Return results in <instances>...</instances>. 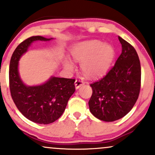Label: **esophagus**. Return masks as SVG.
Segmentation results:
<instances>
[{
  "label": "esophagus",
  "mask_w": 155,
  "mask_h": 155,
  "mask_svg": "<svg viewBox=\"0 0 155 155\" xmlns=\"http://www.w3.org/2000/svg\"><path fill=\"white\" fill-rule=\"evenodd\" d=\"M84 84V82L82 81L81 79H76V81H75V87H76V89H79L80 87L83 86V85Z\"/></svg>",
  "instance_id": "esophagus-1"
}]
</instances>
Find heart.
<instances>
[{"label": "heart", "instance_id": "heart-1", "mask_svg": "<svg viewBox=\"0 0 155 155\" xmlns=\"http://www.w3.org/2000/svg\"><path fill=\"white\" fill-rule=\"evenodd\" d=\"M114 49L110 44L100 41L90 40L75 44L71 49L73 60L81 63V68L86 75L97 77L104 75L114 58ZM65 67L73 70L74 65L70 60H63Z\"/></svg>", "mask_w": 155, "mask_h": 155}]
</instances>
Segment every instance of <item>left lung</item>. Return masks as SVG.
Segmentation results:
<instances>
[{"mask_svg":"<svg viewBox=\"0 0 155 155\" xmlns=\"http://www.w3.org/2000/svg\"><path fill=\"white\" fill-rule=\"evenodd\" d=\"M122 53L104 78L90 84V111L96 118L114 122L122 118L136 104L140 88V60L136 49L119 36Z\"/></svg>","mask_w":155,"mask_h":155,"instance_id":"8db88e82","label":"left lung"}]
</instances>
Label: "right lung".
Wrapping results in <instances>:
<instances>
[{
  "label": "right lung",
  "mask_w": 155,
  "mask_h": 155,
  "mask_svg": "<svg viewBox=\"0 0 155 155\" xmlns=\"http://www.w3.org/2000/svg\"><path fill=\"white\" fill-rule=\"evenodd\" d=\"M51 39L39 35L27 38L17 46L10 60L9 87L12 99L27 119L38 124H50L59 119L75 92L74 79L51 76L46 82L35 86H28L21 79L19 73L21 57L33 42Z\"/></svg>",
  "instance_id": "1"
}]
</instances>
